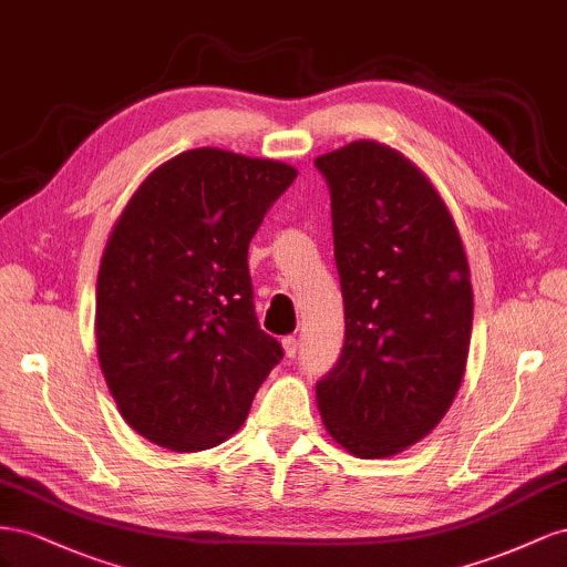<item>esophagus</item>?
Segmentation results:
<instances>
[{
  "label": "esophagus",
  "instance_id": "1",
  "mask_svg": "<svg viewBox=\"0 0 567 567\" xmlns=\"http://www.w3.org/2000/svg\"><path fill=\"white\" fill-rule=\"evenodd\" d=\"M297 349H299V339L297 337H285L282 339V351H285V355H289V359H292V355L297 353Z\"/></svg>",
  "mask_w": 567,
  "mask_h": 567
}]
</instances>
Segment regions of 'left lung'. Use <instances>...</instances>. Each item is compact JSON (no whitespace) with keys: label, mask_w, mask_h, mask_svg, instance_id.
Returning a JSON list of instances; mask_svg holds the SVG:
<instances>
[{"label":"left lung","mask_w":567,"mask_h":567,"mask_svg":"<svg viewBox=\"0 0 567 567\" xmlns=\"http://www.w3.org/2000/svg\"><path fill=\"white\" fill-rule=\"evenodd\" d=\"M316 166L330 185L347 318L318 411L351 456L390 458L425 440L461 390L471 266L440 189L399 150L355 140Z\"/></svg>","instance_id":"1"}]
</instances>
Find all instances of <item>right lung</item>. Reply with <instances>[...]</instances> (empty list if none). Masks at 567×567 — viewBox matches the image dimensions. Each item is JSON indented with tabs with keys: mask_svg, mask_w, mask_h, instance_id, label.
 <instances>
[{
	"mask_svg": "<svg viewBox=\"0 0 567 567\" xmlns=\"http://www.w3.org/2000/svg\"><path fill=\"white\" fill-rule=\"evenodd\" d=\"M297 168L199 147L156 166L96 275V359L123 420L177 454L223 444L282 359L258 328L247 249Z\"/></svg>",
	"mask_w": 567,
	"mask_h": 567,
	"instance_id": "obj_1",
	"label": "right lung"
}]
</instances>
